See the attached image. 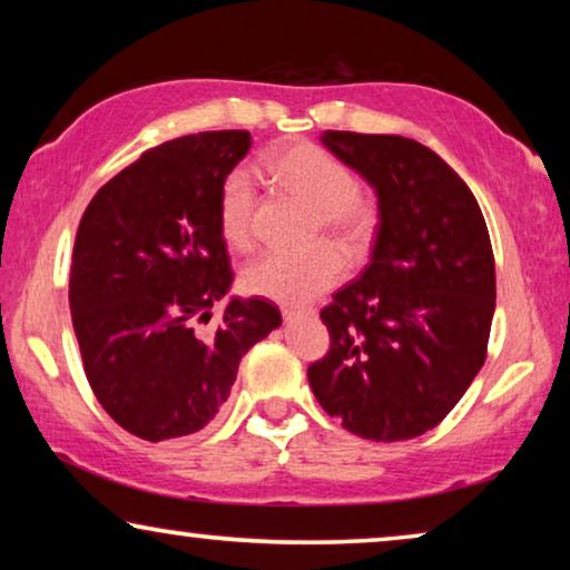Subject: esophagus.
<instances>
[{"label":"esophagus","instance_id":"1","mask_svg":"<svg viewBox=\"0 0 570 570\" xmlns=\"http://www.w3.org/2000/svg\"><path fill=\"white\" fill-rule=\"evenodd\" d=\"M314 316V308H283V318L287 324L295 322V318H306Z\"/></svg>","mask_w":570,"mask_h":570}]
</instances>
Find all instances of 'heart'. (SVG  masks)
<instances>
[{
  "label": "heart",
  "mask_w": 570,
  "mask_h": 570,
  "mask_svg": "<svg viewBox=\"0 0 570 570\" xmlns=\"http://www.w3.org/2000/svg\"><path fill=\"white\" fill-rule=\"evenodd\" d=\"M269 176L295 197L316 209V223L324 236L347 252L368 238L373 225L371 202L357 191L355 174L347 163L314 142H295L277 150L267 163ZM256 186L248 170L236 168L223 178L217 199V220L223 238L233 248L254 244ZM342 259L330 246L306 252H269L252 262L244 272L248 293L259 298L303 306L318 298L342 279Z\"/></svg>",
  "instance_id": "b5f03b06"
}]
</instances>
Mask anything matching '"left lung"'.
<instances>
[{"label": "left lung", "mask_w": 570, "mask_h": 570, "mask_svg": "<svg viewBox=\"0 0 570 570\" xmlns=\"http://www.w3.org/2000/svg\"><path fill=\"white\" fill-rule=\"evenodd\" d=\"M322 142L376 189L379 230L368 267L322 311L332 342L308 384L350 433L415 439L485 363L495 314L485 217L456 170L415 139L324 131Z\"/></svg>", "instance_id": "obj_1"}]
</instances>
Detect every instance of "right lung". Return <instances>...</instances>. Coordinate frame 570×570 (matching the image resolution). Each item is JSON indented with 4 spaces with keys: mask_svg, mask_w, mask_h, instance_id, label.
<instances>
[{
    "mask_svg": "<svg viewBox=\"0 0 570 570\" xmlns=\"http://www.w3.org/2000/svg\"><path fill=\"white\" fill-rule=\"evenodd\" d=\"M252 147L244 129L163 142L116 174L77 228L69 308L100 407L145 441L197 433L228 400L238 363L283 324L267 298H230L217 220L223 178Z\"/></svg>",
    "mask_w": 570,
    "mask_h": 570,
    "instance_id": "add662e5",
    "label": "right lung"
}]
</instances>
